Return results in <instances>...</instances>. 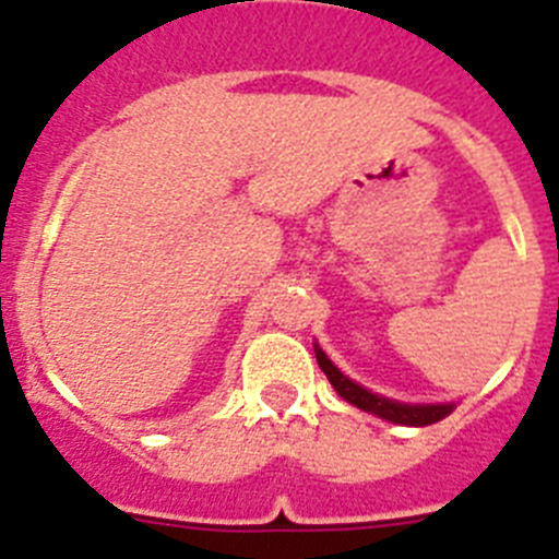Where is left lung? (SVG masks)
<instances>
[{
	"label": "left lung",
	"mask_w": 559,
	"mask_h": 559,
	"mask_svg": "<svg viewBox=\"0 0 559 559\" xmlns=\"http://www.w3.org/2000/svg\"><path fill=\"white\" fill-rule=\"evenodd\" d=\"M316 360H319V367H322V372L328 374L330 383H333V389L341 397L353 403V406H358L360 412H372L378 417L389 419V423H400V426H431V423H439V419H445L453 412V403H442V406H406V403H392L386 397H378V394L367 392L364 386L353 383L347 374H341L333 367V360L319 347H316Z\"/></svg>",
	"instance_id": "1"
}]
</instances>
